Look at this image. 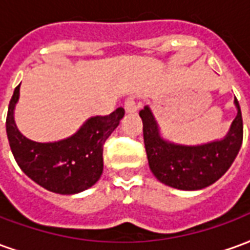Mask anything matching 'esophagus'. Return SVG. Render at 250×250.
I'll return each mask as SVG.
<instances>
[{"mask_svg":"<svg viewBox=\"0 0 250 250\" xmlns=\"http://www.w3.org/2000/svg\"><path fill=\"white\" fill-rule=\"evenodd\" d=\"M136 103H135V98L134 96H130V98L127 99L125 102V112H128V114H131V112H135L136 111Z\"/></svg>","mask_w":250,"mask_h":250,"instance_id":"34e87169","label":"esophagus"}]
</instances>
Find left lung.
<instances>
[{"label": "left lung", "instance_id": "8db88e82", "mask_svg": "<svg viewBox=\"0 0 250 250\" xmlns=\"http://www.w3.org/2000/svg\"><path fill=\"white\" fill-rule=\"evenodd\" d=\"M237 116L225 138L199 146H185L163 139L148 105L139 112L148 166L158 181L179 190H201L224 175L242 145V116L234 98Z\"/></svg>", "mask_w": 250, "mask_h": 250}]
</instances>
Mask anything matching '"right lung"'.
Returning a JSON list of instances; mask_svg holds the SVG:
<instances>
[{
	"instance_id": "1",
	"label": "right lung",
	"mask_w": 250,
	"mask_h": 250,
	"mask_svg": "<svg viewBox=\"0 0 250 250\" xmlns=\"http://www.w3.org/2000/svg\"><path fill=\"white\" fill-rule=\"evenodd\" d=\"M20 85L10 99L6 134L20 168L41 188L57 194H76L96 184L103 173V145L125 116L119 107L107 116H93L76 134L59 142L40 143L25 138L14 123Z\"/></svg>"
}]
</instances>
